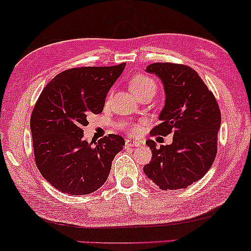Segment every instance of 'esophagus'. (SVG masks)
I'll use <instances>...</instances> for the list:
<instances>
[{
	"mask_svg": "<svg viewBox=\"0 0 251 251\" xmlns=\"http://www.w3.org/2000/svg\"><path fill=\"white\" fill-rule=\"evenodd\" d=\"M126 146H139V145H141V142L133 141V139H126Z\"/></svg>",
	"mask_w": 251,
	"mask_h": 251,
	"instance_id": "1",
	"label": "esophagus"
}]
</instances>
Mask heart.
<instances>
[{"label": "heart", "instance_id": "heart-1", "mask_svg": "<svg viewBox=\"0 0 251 251\" xmlns=\"http://www.w3.org/2000/svg\"><path fill=\"white\" fill-rule=\"evenodd\" d=\"M129 87L132 91V93L138 98L144 96V94L154 96V93L157 92L158 85L153 78L144 76V75H137V76L132 77L130 79Z\"/></svg>", "mask_w": 251, "mask_h": 251}]
</instances>
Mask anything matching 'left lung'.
<instances>
[{
    "mask_svg": "<svg viewBox=\"0 0 251 251\" xmlns=\"http://www.w3.org/2000/svg\"><path fill=\"white\" fill-rule=\"evenodd\" d=\"M146 73L157 75L165 90L160 123L152 135L174 132L173 142L157 148L149 139L152 159L143 171L161 190L189 187L209 172L217 154L221 115L216 98L196 71L183 64L152 63Z\"/></svg>",
    "mask_w": 251,
    "mask_h": 251,
    "instance_id": "left-lung-1",
    "label": "left lung"
}]
</instances>
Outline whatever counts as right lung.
<instances>
[{
  "mask_svg": "<svg viewBox=\"0 0 251 251\" xmlns=\"http://www.w3.org/2000/svg\"><path fill=\"white\" fill-rule=\"evenodd\" d=\"M126 63L63 71L47 84L31 116L34 158L46 181L69 195H87L102 187L112 161L125 146L108 135L92 146L84 138L91 114H99L107 93Z\"/></svg>",
  "mask_w": 251,
  "mask_h": 251,
  "instance_id": "add662e5",
  "label": "right lung"
}]
</instances>
